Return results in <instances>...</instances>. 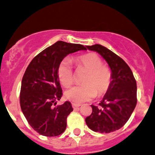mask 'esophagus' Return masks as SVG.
<instances>
[{
    "instance_id": "1",
    "label": "esophagus",
    "mask_w": 155,
    "mask_h": 155,
    "mask_svg": "<svg viewBox=\"0 0 155 155\" xmlns=\"http://www.w3.org/2000/svg\"><path fill=\"white\" fill-rule=\"evenodd\" d=\"M81 106L80 104H72V107L74 108V109H75V108H78V107H80Z\"/></svg>"
}]
</instances>
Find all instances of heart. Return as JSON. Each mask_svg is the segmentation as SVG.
Listing matches in <instances>:
<instances>
[{
	"instance_id": "obj_1",
	"label": "heart",
	"mask_w": 155,
	"mask_h": 155,
	"mask_svg": "<svg viewBox=\"0 0 155 155\" xmlns=\"http://www.w3.org/2000/svg\"><path fill=\"white\" fill-rule=\"evenodd\" d=\"M77 70L87 71L82 80L84 85L74 87L65 91V97L74 104L89 101L95 97L104 95L109 90L112 80L110 68L103 64V60L94 52L84 54L75 60ZM57 76L60 84L69 87L75 81L73 70L69 59L60 63L57 68Z\"/></svg>"
}]
</instances>
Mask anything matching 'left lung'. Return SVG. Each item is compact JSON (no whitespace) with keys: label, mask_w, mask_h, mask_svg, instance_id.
I'll list each match as a JSON object with an SVG mask.
<instances>
[{"label":"left lung","mask_w":155,"mask_h":155,"mask_svg":"<svg viewBox=\"0 0 155 155\" xmlns=\"http://www.w3.org/2000/svg\"><path fill=\"white\" fill-rule=\"evenodd\" d=\"M87 48L91 51H97L107 62L112 73V80L99 106L91 105L92 113L85 121L93 131H115L125 125L136 106V80L130 67L113 51L100 45Z\"/></svg>","instance_id":"obj_1"}]
</instances>
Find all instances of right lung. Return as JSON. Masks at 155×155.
I'll return each instance as SVG.
<instances>
[{
  "label": "right lung",
  "mask_w": 155,
  "mask_h": 155,
  "mask_svg": "<svg viewBox=\"0 0 155 155\" xmlns=\"http://www.w3.org/2000/svg\"><path fill=\"white\" fill-rule=\"evenodd\" d=\"M86 50L81 45L57 41L32 59L21 82L20 104L28 123L44 136L60 135L67 127V117L73 110L70 102L58 105L62 89L57 68L68 54Z\"/></svg>",
  "instance_id": "right-lung-1"
}]
</instances>
